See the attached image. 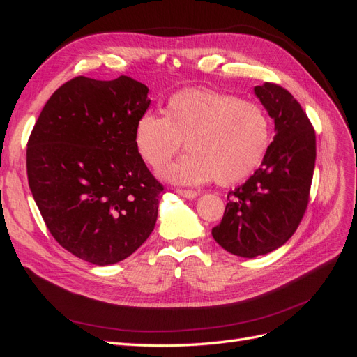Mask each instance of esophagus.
Segmentation results:
<instances>
[{
	"label": "esophagus",
	"instance_id": "obj_1",
	"mask_svg": "<svg viewBox=\"0 0 357 357\" xmlns=\"http://www.w3.org/2000/svg\"><path fill=\"white\" fill-rule=\"evenodd\" d=\"M177 193L180 197L188 198V199H193V198H197L199 195L197 190H186V189H177Z\"/></svg>",
	"mask_w": 357,
	"mask_h": 357
}]
</instances>
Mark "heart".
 Instances as JSON below:
<instances>
[{"label": "heart", "mask_w": 357, "mask_h": 357, "mask_svg": "<svg viewBox=\"0 0 357 357\" xmlns=\"http://www.w3.org/2000/svg\"><path fill=\"white\" fill-rule=\"evenodd\" d=\"M269 138V119L261 105L201 88L172 93L164 116L142 113L132 132L137 153L155 171L185 142L189 153L162 172L177 185H202L213 178L232 185L245 178L262 164Z\"/></svg>", "instance_id": "1"}]
</instances>
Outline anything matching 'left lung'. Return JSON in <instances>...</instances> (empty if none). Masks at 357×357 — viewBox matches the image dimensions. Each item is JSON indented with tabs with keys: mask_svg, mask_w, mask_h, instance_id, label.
<instances>
[{
	"mask_svg": "<svg viewBox=\"0 0 357 357\" xmlns=\"http://www.w3.org/2000/svg\"><path fill=\"white\" fill-rule=\"evenodd\" d=\"M253 91L274 121L275 137L261 167L229 192L223 219L211 229L226 252L248 259L275 250L294 235L316 165V134L301 104L274 83Z\"/></svg>",
	"mask_w": 357,
	"mask_h": 357,
	"instance_id": "left-lung-1",
	"label": "left lung"
}]
</instances>
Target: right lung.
Masks as SVG:
<instances>
[{"mask_svg":"<svg viewBox=\"0 0 357 357\" xmlns=\"http://www.w3.org/2000/svg\"><path fill=\"white\" fill-rule=\"evenodd\" d=\"M147 93L128 75H80L50 96L29 137L28 183L47 229L93 265L123 261L155 229L164 186L132 142Z\"/></svg>","mask_w":357,"mask_h":357,"instance_id":"1","label":"right lung"}]
</instances>
